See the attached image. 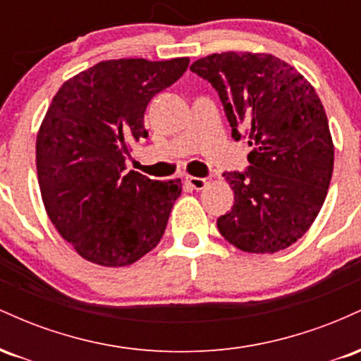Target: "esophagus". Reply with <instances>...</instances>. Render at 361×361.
I'll use <instances>...</instances> for the list:
<instances>
[{
    "instance_id": "34e87169",
    "label": "esophagus",
    "mask_w": 361,
    "mask_h": 361,
    "mask_svg": "<svg viewBox=\"0 0 361 361\" xmlns=\"http://www.w3.org/2000/svg\"><path fill=\"white\" fill-rule=\"evenodd\" d=\"M186 183L192 186L193 190H202L207 183H209V180H207V178H198V176H186Z\"/></svg>"
}]
</instances>
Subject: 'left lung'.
<instances>
[{"instance_id":"left-lung-1","label":"left lung","mask_w":361,"mask_h":361,"mask_svg":"<svg viewBox=\"0 0 361 361\" xmlns=\"http://www.w3.org/2000/svg\"><path fill=\"white\" fill-rule=\"evenodd\" d=\"M217 90L233 137L246 130L251 166L224 173L234 205L219 233L246 252L287 250L309 231L326 200L334 144L316 90L271 54H210L190 66Z\"/></svg>"}]
</instances>
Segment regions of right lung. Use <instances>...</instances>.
<instances>
[{
    "instance_id": "1",
    "label": "right lung",
    "mask_w": 361,
    "mask_h": 361,
    "mask_svg": "<svg viewBox=\"0 0 361 361\" xmlns=\"http://www.w3.org/2000/svg\"><path fill=\"white\" fill-rule=\"evenodd\" d=\"M188 57L111 59L61 86L40 123L37 176L49 219L81 258L127 267L163 238L181 180L126 171L130 144L147 137V103L181 78Z\"/></svg>"
}]
</instances>
